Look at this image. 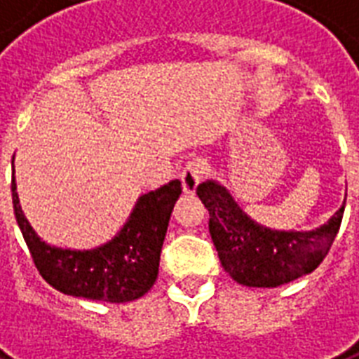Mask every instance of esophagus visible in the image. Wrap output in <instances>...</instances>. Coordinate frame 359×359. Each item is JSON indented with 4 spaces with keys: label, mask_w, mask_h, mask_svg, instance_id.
Listing matches in <instances>:
<instances>
[{
    "label": "esophagus",
    "mask_w": 359,
    "mask_h": 359,
    "mask_svg": "<svg viewBox=\"0 0 359 359\" xmlns=\"http://www.w3.org/2000/svg\"><path fill=\"white\" fill-rule=\"evenodd\" d=\"M203 163L199 160H191L184 165V169L180 171V180H182V190L184 194H194L196 188L199 186L203 179Z\"/></svg>",
    "instance_id": "34e87169"
}]
</instances>
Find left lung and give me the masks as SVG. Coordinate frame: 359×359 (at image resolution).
<instances>
[{"label": "left lung", "mask_w": 359, "mask_h": 359, "mask_svg": "<svg viewBox=\"0 0 359 359\" xmlns=\"http://www.w3.org/2000/svg\"><path fill=\"white\" fill-rule=\"evenodd\" d=\"M208 210V231L222 266L245 287H279L311 273L328 255L339 233L345 203L313 231H276L257 224L216 180L197 186Z\"/></svg>", "instance_id": "left-lung-1"}]
</instances>
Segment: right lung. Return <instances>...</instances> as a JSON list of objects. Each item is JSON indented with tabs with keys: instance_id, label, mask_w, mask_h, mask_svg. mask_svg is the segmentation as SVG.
<instances>
[{
	"instance_id": "obj_1",
	"label": "right lung",
	"mask_w": 359,
	"mask_h": 359,
	"mask_svg": "<svg viewBox=\"0 0 359 359\" xmlns=\"http://www.w3.org/2000/svg\"><path fill=\"white\" fill-rule=\"evenodd\" d=\"M11 191L16 224L46 283L63 294L124 304L141 298L156 281L163 238L182 186L171 180L141 196L117 236L95 250H63L41 240L20 207L14 165Z\"/></svg>"
}]
</instances>
